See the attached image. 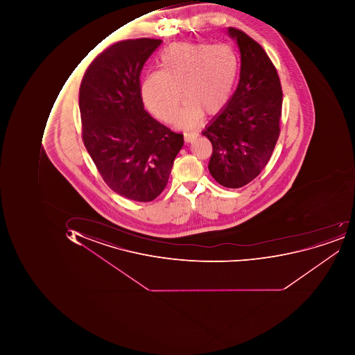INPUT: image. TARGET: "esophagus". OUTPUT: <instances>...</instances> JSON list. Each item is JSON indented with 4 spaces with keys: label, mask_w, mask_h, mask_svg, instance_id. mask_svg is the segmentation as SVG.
I'll list each match as a JSON object with an SVG mask.
<instances>
[{
    "label": "esophagus",
    "mask_w": 355,
    "mask_h": 355,
    "mask_svg": "<svg viewBox=\"0 0 355 355\" xmlns=\"http://www.w3.org/2000/svg\"><path fill=\"white\" fill-rule=\"evenodd\" d=\"M198 132L194 131V132H184L183 133V137H184V141L187 143H190V141H194L195 139L198 137Z\"/></svg>",
    "instance_id": "obj_1"
}]
</instances>
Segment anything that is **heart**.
Wrapping results in <instances>:
<instances>
[{"mask_svg":"<svg viewBox=\"0 0 355 355\" xmlns=\"http://www.w3.org/2000/svg\"><path fill=\"white\" fill-rule=\"evenodd\" d=\"M159 71L149 72L141 94L147 109L165 123L176 119L181 94L187 99L178 123L193 125L202 114L214 115L227 105L238 72V58L226 44L175 42L159 58Z\"/></svg>","mask_w":355,"mask_h":355,"instance_id":"b5f03b06","label":"heart"}]
</instances>
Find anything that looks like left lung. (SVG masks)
Listing matches in <instances>:
<instances>
[{"instance_id": "obj_1", "label": "left lung", "mask_w": 355, "mask_h": 355, "mask_svg": "<svg viewBox=\"0 0 355 355\" xmlns=\"http://www.w3.org/2000/svg\"><path fill=\"white\" fill-rule=\"evenodd\" d=\"M241 54L238 87L202 135L212 144L209 172L226 188L245 186L269 162L281 128L283 92L276 68L262 46L228 28Z\"/></svg>"}]
</instances>
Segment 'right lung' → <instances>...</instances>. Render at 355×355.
<instances>
[{
    "label": "right lung",
    "instance_id": "right-lung-1",
    "mask_svg": "<svg viewBox=\"0 0 355 355\" xmlns=\"http://www.w3.org/2000/svg\"><path fill=\"white\" fill-rule=\"evenodd\" d=\"M162 40H123L88 66L80 86L82 137L107 186L135 202L162 193L183 135L153 119L141 99L143 66Z\"/></svg>",
    "mask_w": 355,
    "mask_h": 355
}]
</instances>
